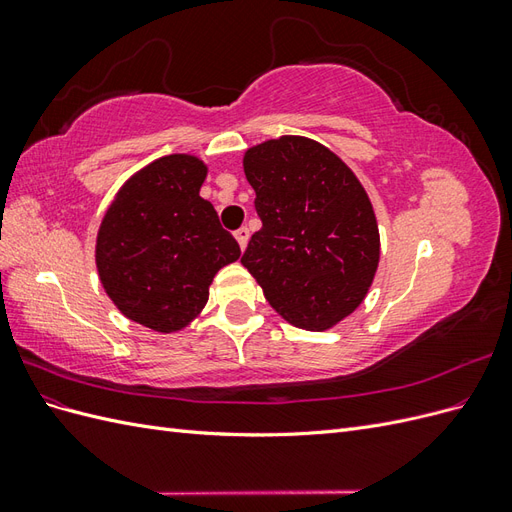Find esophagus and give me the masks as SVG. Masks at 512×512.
Masks as SVG:
<instances>
[{
    "label": "esophagus",
    "instance_id": "1",
    "mask_svg": "<svg viewBox=\"0 0 512 512\" xmlns=\"http://www.w3.org/2000/svg\"><path fill=\"white\" fill-rule=\"evenodd\" d=\"M235 239L239 241L241 250H245L247 241H250V228H247V226H241V228H237V230H235Z\"/></svg>",
    "mask_w": 512,
    "mask_h": 512
}]
</instances>
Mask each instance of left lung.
<instances>
[{
	"label": "left lung",
	"mask_w": 512,
	"mask_h": 512,
	"mask_svg": "<svg viewBox=\"0 0 512 512\" xmlns=\"http://www.w3.org/2000/svg\"><path fill=\"white\" fill-rule=\"evenodd\" d=\"M262 228L241 256L290 324L324 331L352 314L374 282V209L333 151L301 136L252 147L243 160Z\"/></svg>",
	"instance_id": "left-lung-1"
}]
</instances>
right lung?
I'll return each instance as SVG.
<instances>
[{"label":"right lung","instance_id":"right-lung-1","mask_svg":"<svg viewBox=\"0 0 512 512\" xmlns=\"http://www.w3.org/2000/svg\"><path fill=\"white\" fill-rule=\"evenodd\" d=\"M205 164L160 158L136 173L106 211L96 265L108 297L153 331L185 327L209 299L213 275L241 256L209 200Z\"/></svg>","mask_w":512,"mask_h":512}]
</instances>
